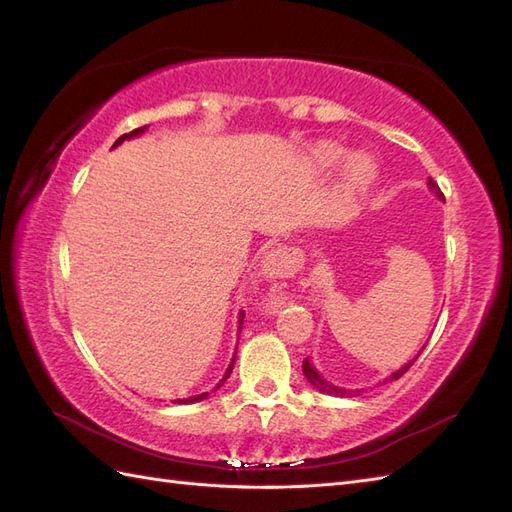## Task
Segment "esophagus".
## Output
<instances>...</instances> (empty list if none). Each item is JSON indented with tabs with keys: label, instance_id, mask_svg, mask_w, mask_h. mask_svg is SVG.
<instances>
[{
	"label": "esophagus",
	"instance_id": "1",
	"mask_svg": "<svg viewBox=\"0 0 512 512\" xmlns=\"http://www.w3.org/2000/svg\"><path fill=\"white\" fill-rule=\"evenodd\" d=\"M277 265H280V260H277L275 254H269V256H267V271H273V273H275Z\"/></svg>",
	"mask_w": 512,
	"mask_h": 512
}]
</instances>
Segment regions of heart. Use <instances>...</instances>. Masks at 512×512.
<instances>
[{
  "label": "heart",
  "instance_id": "heart-1",
  "mask_svg": "<svg viewBox=\"0 0 512 512\" xmlns=\"http://www.w3.org/2000/svg\"><path fill=\"white\" fill-rule=\"evenodd\" d=\"M318 158H320L322 164H327V166L339 164V162L344 160V149L342 147H335V145H324L318 151ZM371 175H374V166L369 164L367 158L352 160V164H350V179L354 183H367L371 179Z\"/></svg>",
  "mask_w": 512,
  "mask_h": 512
}]
</instances>
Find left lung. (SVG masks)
Here are the masks:
<instances>
[{
  "label": "left lung",
  "mask_w": 512,
  "mask_h": 512,
  "mask_svg": "<svg viewBox=\"0 0 512 512\" xmlns=\"http://www.w3.org/2000/svg\"><path fill=\"white\" fill-rule=\"evenodd\" d=\"M429 188L438 194V198H444V194H442V192H440V188H438V183L433 181L431 177H429ZM418 354H421V352H418ZM418 354L414 356V359H412L410 363H406L404 367L397 369L395 374H393V376H389V378H386L384 382H389V380H397V378L404 376L406 371H408V369L414 365V361L418 359ZM303 376L307 378V382H309V384L316 386L318 391L327 393V395H335V397H356V395H361V391H359V389H356V391H350V389H342V386H335V384H331L329 380H324V378L318 374V371L312 367V363H309L307 359L303 361ZM384 382H382V384H384Z\"/></svg>",
  "instance_id": "left-lung-1"
}]
</instances>
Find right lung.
Instances as JSON below:
<instances>
[{
	"mask_svg": "<svg viewBox=\"0 0 512 512\" xmlns=\"http://www.w3.org/2000/svg\"><path fill=\"white\" fill-rule=\"evenodd\" d=\"M147 128H136V130H132L130 134H123V136H119L117 138V143L115 145H119L121 141H126V138H130V136H138V134H143ZM243 322V314H241V320H239V324ZM232 363H235V361H232ZM232 363L228 365V369H226V376L222 378V382L218 384V386H215V389H220V386L224 384V380L230 376V371H232ZM205 397H209V393H200V395H194V397H190V399H175L173 401V404H194V401H200V399H205Z\"/></svg>",
	"mask_w": 512,
	"mask_h": 512,
	"instance_id": "add662e5",
	"label": "right lung"
}]
</instances>
